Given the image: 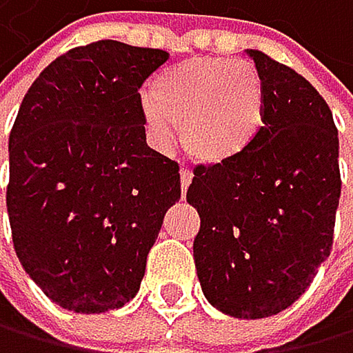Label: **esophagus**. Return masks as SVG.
Here are the masks:
<instances>
[{"label":"esophagus","instance_id":"obj_1","mask_svg":"<svg viewBox=\"0 0 353 353\" xmlns=\"http://www.w3.org/2000/svg\"><path fill=\"white\" fill-rule=\"evenodd\" d=\"M191 180H193V173L188 171V169H182V171H180V186H182V193H186V188H188V184H191Z\"/></svg>","mask_w":353,"mask_h":353}]
</instances>
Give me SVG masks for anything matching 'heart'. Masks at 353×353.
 I'll return each instance as SVG.
<instances>
[{
  "instance_id": "heart-1",
  "label": "heart",
  "mask_w": 353,
  "mask_h": 353,
  "mask_svg": "<svg viewBox=\"0 0 353 353\" xmlns=\"http://www.w3.org/2000/svg\"><path fill=\"white\" fill-rule=\"evenodd\" d=\"M154 139L169 145L182 125L186 152L203 165H228L248 154L267 125L265 82L252 62L188 58L162 71L143 99Z\"/></svg>"
}]
</instances>
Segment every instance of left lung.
<instances>
[{
    "mask_svg": "<svg viewBox=\"0 0 353 353\" xmlns=\"http://www.w3.org/2000/svg\"><path fill=\"white\" fill-rule=\"evenodd\" d=\"M267 125L228 165L197 167L186 201L199 212L193 258L210 304L236 319L278 314L306 293L332 252L341 197L339 132L316 88L258 49Z\"/></svg>",
    "mask_w": 353,
    "mask_h": 353,
    "instance_id": "8db88e82",
    "label": "left lung"
}]
</instances>
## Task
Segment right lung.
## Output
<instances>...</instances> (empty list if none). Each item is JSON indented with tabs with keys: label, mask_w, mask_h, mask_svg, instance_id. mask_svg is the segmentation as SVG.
I'll list each match as a JSON object with an SVG mask.
<instances>
[{
	"label": "right lung",
	"mask_w": 353,
	"mask_h": 353,
	"mask_svg": "<svg viewBox=\"0 0 353 353\" xmlns=\"http://www.w3.org/2000/svg\"><path fill=\"white\" fill-rule=\"evenodd\" d=\"M167 60L119 41L75 47L21 101L8 141L12 243L28 276L67 310L125 306L180 199V167L147 145L139 93Z\"/></svg>",
	"instance_id": "1"
}]
</instances>
